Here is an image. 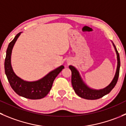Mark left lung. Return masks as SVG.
<instances>
[{"label":"left lung","instance_id":"left-lung-1","mask_svg":"<svg viewBox=\"0 0 126 126\" xmlns=\"http://www.w3.org/2000/svg\"><path fill=\"white\" fill-rule=\"evenodd\" d=\"M113 46L115 48V51L117 54V59H118V66H117V70H116V74L114 77L113 80L111 82L110 85L106 88L103 89L99 90H93L89 88L87 85H86L83 83V80H82L79 75V72L72 65L69 66V69L71 70L72 72V79L71 82L73 88L78 96L82 98H85L87 100H97L100 98H102L105 95L110 93L112 88L115 87L116 83L118 82V77L119 75V69H120V57L118 51L116 49V46L113 44Z\"/></svg>","mask_w":126,"mask_h":126}]
</instances>
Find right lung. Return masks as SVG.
Returning a JSON list of instances; mask_svg holds the SVG:
<instances>
[{"label": "right lung", "instance_id": "add662e5", "mask_svg": "<svg viewBox=\"0 0 126 126\" xmlns=\"http://www.w3.org/2000/svg\"><path fill=\"white\" fill-rule=\"evenodd\" d=\"M21 33L15 36L9 43L6 52L4 67L6 76L14 92L21 96L31 100H38L46 96L52 88L54 80L64 68L63 65L49 73L43 79L35 82H26L16 76L11 65V54L13 47Z\"/></svg>", "mask_w": 126, "mask_h": 126}]
</instances>
